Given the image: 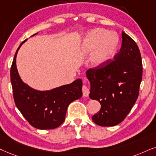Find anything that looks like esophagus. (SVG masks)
I'll list each match as a JSON object with an SVG mask.
<instances>
[{"label":"esophagus","instance_id":"esophagus-1","mask_svg":"<svg viewBox=\"0 0 156 156\" xmlns=\"http://www.w3.org/2000/svg\"><path fill=\"white\" fill-rule=\"evenodd\" d=\"M82 91H83V96H85V97H87L90 93L89 88H88V86L83 85V88H82Z\"/></svg>","mask_w":156,"mask_h":156}]
</instances>
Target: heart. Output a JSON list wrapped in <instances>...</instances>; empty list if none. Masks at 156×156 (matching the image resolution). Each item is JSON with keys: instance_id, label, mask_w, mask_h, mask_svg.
Returning a JSON list of instances; mask_svg holds the SVG:
<instances>
[{"instance_id": "1", "label": "heart", "mask_w": 156, "mask_h": 156, "mask_svg": "<svg viewBox=\"0 0 156 156\" xmlns=\"http://www.w3.org/2000/svg\"><path fill=\"white\" fill-rule=\"evenodd\" d=\"M119 47L117 34L106 29L97 28L87 33L80 42L79 51L84 55H90V63L95 68L105 66L114 58Z\"/></svg>"}]
</instances>
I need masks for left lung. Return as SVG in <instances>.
Segmentation results:
<instances>
[{"label":"left lung","instance_id":"left-lung-1","mask_svg":"<svg viewBox=\"0 0 156 156\" xmlns=\"http://www.w3.org/2000/svg\"><path fill=\"white\" fill-rule=\"evenodd\" d=\"M122 37L121 49L113 60L86 71L90 83L89 97L101 106L92 120L102 127L123 121L138 97L143 76L141 55L130 37L122 31Z\"/></svg>","mask_w":156,"mask_h":156}]
</instances>
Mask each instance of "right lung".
<instances>
[{
    "label": "right lung",
    "instance_id": "1",
    "mask_svg": "<svg viewBox=\"0 0 156 156\" xmlns=\"http://www.w3.org/2000/svg\"><path fill=\"white\" fill-rule=\"evenodd\" d=\"M27 40L17 49L11 68V81L16 106L34 127L39 129H55L63 123L69 104L82 96V80L78 78L71 83L48 90H36L25 83L18 73L16 56L21 45Z\"/></svg>",
    "mask_w": 156,
    "mask_h": 156
}]
</instances>
